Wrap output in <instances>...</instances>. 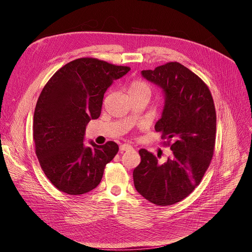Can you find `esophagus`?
<instances>
[{"mask_svg": "<svg viewBox=\"0 0 252 252\" xmlns=\"http://www.w3.org/2000/svg\"><path fill=\"white\" fill-rule=\"evenodd\" d=\"M119 149H121V151H126V150L133 149V147H131L130 145H128V144H123V145H121V147H119Z\"/></svg>", "mask_w": 252, "mask_h": 252, "instance_id": "1", "label": "esophagus"}]
</instances>
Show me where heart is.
I'll return each mask as SVG.
<instances>
[{
	"label": "heart",
	"instance_id": "b5f03b06",
	"mask_svg": "<svg viewBox=\"0 0 252 252\" xmlns=\"http://www.w3.org/2000/svg\"><path fill=\"white\" fill-rule=\"evenodd\" d=\"M129 95H141V94H151V88L150 86L141 79H135L130 83L129 89H128Z\"/></svg>",
	"mask_w": 252,
	"mask_h": 252
}]
</instances>
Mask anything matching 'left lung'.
Returning a JSON list of instances; mask_svg holds the SVG:
<instances>
[{
  "instance_id": "obj_1",
  "label": "left lung",
  "mask_w": 252,
  "mask_h": 252,
  "mask_svg": "<svg viewBox=\"0 0 252 252\" xmlns=\"http://www.w3.org/2000/svg\"><path fill=\"white\" fill-rule=\"evenodd\" d=\"M142 75L163 89L165 105L155 130L173 155L160 164L156 156L140 149L134 169L136 190L156 205H173L201 183L213 159L217 113L213 96L202 79L179 62H167ZM173 143H171V141Z\"/></svg>"
}]
</instances>
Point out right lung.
<instances>
[{"label":"right lung","mask_w":252,"mask_h":252,"mask_svg":"<svg viewBox=\"0 0 252 252\" xmlns=\"http://www.w3.org/2000/svg\"><path fill=\"white\" fill-rule=\"evenodd\" d=\"M129 69L84 57L65 64L45 85L35 105L32 137L39 165L59 191L81 195L95 189L117 154L115 142H91L87 147L84 136L88 123L101 114L106 90Z\"/></svg>","instance_id":"right-lung-1"}]
</instances>
